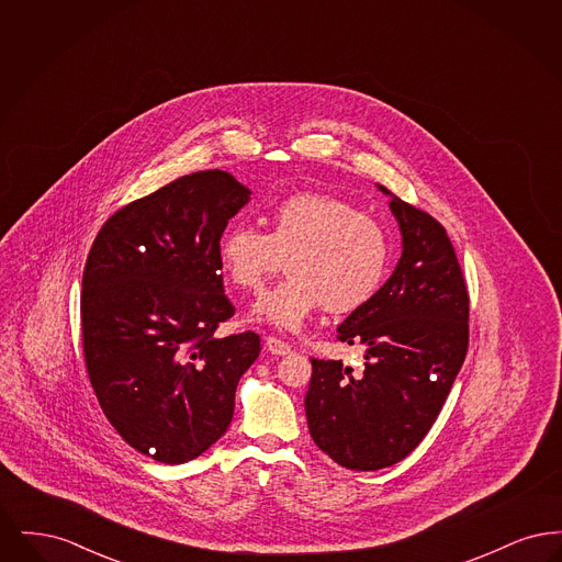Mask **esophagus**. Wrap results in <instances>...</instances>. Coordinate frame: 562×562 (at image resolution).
I'll list each match as a JSON object with an SVG mask.
<instances>
[{"label":"esophagus","instance_id":"obj_1","mask_svg":"<svg viewBox=\"0 0 562 562\" xmlns=\"http://www.w3.org/2000/svg\"><path fill=\"white\" fill-rule=\"evenodd\" d=\"M266 349L273 356H286V353L293 351V348L286 341H282L278 337H266Z\"/></svg>","mask_w":562,"mask_h":562}]
</instances>
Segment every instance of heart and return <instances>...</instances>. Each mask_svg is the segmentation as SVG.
Listing matches in <instances>:
<instances>
[{
  "label": "heart",
  "mask_w": 562,
  "mask_h": 562,
  "mask_svg": "<svg viewBox=\"0 0 562 562\" xmlns=\"http://www.w3.org/2000/svg\"><path fill=\"white\" fill-rule=\"evenodd\" d=\"M268 223V234L234 223L218 241L221 269L241 291H261L289 259L291 278L259 296L255 321L294 333L324 305L351 312L381 286L390 263L387 234L346 200L294 193L271 209Z\"/></svg>",
  "instance_id": "1"
}]
</instances>
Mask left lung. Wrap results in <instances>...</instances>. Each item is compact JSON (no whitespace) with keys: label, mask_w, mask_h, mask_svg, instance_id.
Segmentation results:
<instances>
[{"label":"left lung","mask_w":562,"mask_h":562,"mask_svg":"<svg viewBox=\"0 0 562 562\" xmlns=\"http://www.w3.org/2000/svg\"><path fill=\"white\" fill-rule=\"evenodd\" d=\"M402 255L390 280L337 328L364 348V373L312 358L305 415L314 442L339 465L398 463L434 426L468 351L470 296L447 229L392 191Z\"/></svg>","instance_id":"8db88e82"}]
</instances>
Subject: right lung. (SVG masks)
<instances>
[{"mask_svg": "<svg viewBox=\"0 0 562 562\" xmlns=\"http://www.w3.org/2000/svg\"><path fill=\"white\" fill-rule=\"evenodd\" d=\"M250 200L225 170H202L120 209L81 278L83 360L117 434L160 463H186L227 431L236 387L257 360L252 330L214 337L234 316L218 241Z\"/></svg>", "mask_w": 562, "mask_h": 562, "instance_id": "right-lung-1", "label": "right lung"}]
</instances>
